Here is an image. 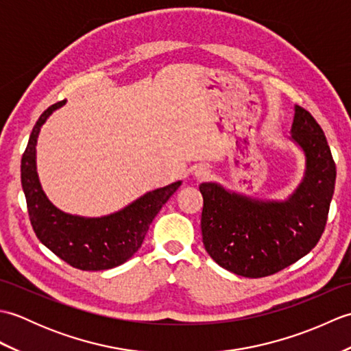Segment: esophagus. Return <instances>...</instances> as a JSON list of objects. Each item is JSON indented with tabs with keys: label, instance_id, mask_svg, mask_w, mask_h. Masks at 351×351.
Masks as SVG:
<instances>
[{
	"label": "esophagus",
	"instance_id": "obj_1",
	"mask_svg": "<svg viewBox=\"0 0 351 351\" xmlns=\"http://www.w3.org/2000/svg\"><path fill=\"white\" fill-rule=\"evenodd\" d=\"M210 170H208L206 167H199V169H196V171H195V178L197 181H206L208 178H210Z\"/></svg>",
	"mask_w": 351,
	"mask_h": 351
}]
</instances>
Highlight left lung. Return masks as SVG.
Wrapping results in <instances>:
<instances>
[{
    "instance_id": "8db88e82",
    "label": "left lung",
    "mask_w": 351,
    "mask_h": 351,
    "mask_svg": "<svg viewBox=\"0 0 351 351\" xmlns=\"http://www.w3.org/2000/svg\"><path fill=\"white\" fill-rule=\"evenodd\" d=\"M293 140L306 155L304 180L285 202L255 200L200 184L204 245L215 263L244 278H265L294 264L322 238L337 180L330 147L309 111L295 107Z\"/></svg>"
}]
</instances>
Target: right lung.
Wrapping results in <instances>:
<instances>
[{"label": "right lung", "instance_id": "add662e5", "mask_svg": "<svg viewBox=\"0 0 351 351\" xmlns=\"http://www.w3.org/2000/svg\"><path fill=\"white\" fill-rule=\"evenodd\" d=\"M63 104L56 102L43 111L22 155L21 182L28 217L36 237L64 263L86 271L108 270L126 263L140 249L149 225L181 182L149 191L125 210L101 219H84L57 210L45 196L36 173V141L40 126Z\"/></svg>", "mask_w": 351, "mask_h": 351}]
</instances>
